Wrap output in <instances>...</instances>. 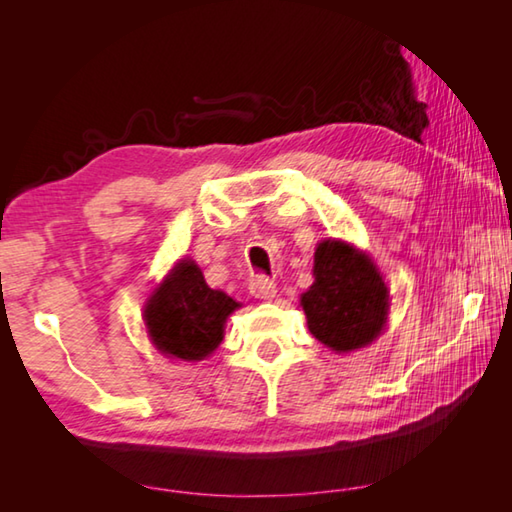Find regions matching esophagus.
Instances as JSON below:
<instances>
[{"mask_svg": "<svg viewBox=\"0 0 512 512\" xmlns=\"http://www.w3.org/2000/svg\"><path fill=\"white\" fill-rule=\"evenodd\" d=\"M248 289H250V293H253V296L259 298V300H271V298H275V293H277L275 282L268 280L266 275H255L253 280H250Z\"/></svg>", "mask_w": 512, "mask_h": 512, "instance_id": "obj_1", "label": "esophagus"}]
</instances>
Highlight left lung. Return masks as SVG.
Segmentation results:
<instances>
[{
    "mask_svg": "<svg viewBox=\"0 0 512 512\" xmlns=\"http://www.w3.org/2000/svg\"><path fill=\"white\" fill-rule=\"evenodd\" d=\"M309 332L334 352L366 348L388 316V287L372 259L345 241L325 239L314 253V284L302 293Z\"/></svg>",
    "mask_w": 512,
    "mask_h": 512,
    "instance_id": "left-lung-1",
    "label": "left lung"
}]
</instances>
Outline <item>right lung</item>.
Wrapping results in <instances>:
<instances>
[{"instance_id": "obj_1", "label": "right lung", "mask_w": 512, "mask_h": 512, "mask_svg": "<svg viewBox=\"0 0 512 512\" xmlns=\"http://www.w3.org/2000/svg\"><path fill=\"white\" fill-rule=\"evenodd\" d=\"M237 307L228 293L207 287L192 259H180L146 300L144 325L164 357L201 361L219 348L225 320Z\"/></svg>"}]
</instances>
